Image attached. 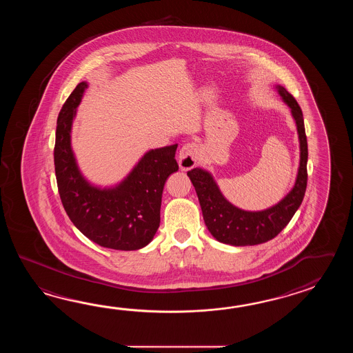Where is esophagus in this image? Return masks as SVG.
<instances>
[{"label":"esophagus","mask_w":353,"mask_h":353,"mask_svg":"<svg viewBox=\"0 0 353 353\" xmlns=\"http://www.w3.org/2000/svg\"><path fill=\"white\" fill-rule=\"evenodd\" d=\"M198 159V145L195 143H184L179 151V166L187 172L194 168Z\"/></svg>","instance_id":"obj_1"}]
</instances>
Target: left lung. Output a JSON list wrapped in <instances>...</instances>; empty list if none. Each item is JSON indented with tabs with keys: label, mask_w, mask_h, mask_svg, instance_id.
<instances>
[{
	"label": "left lung",
	"mask_w": 353,
	"mask_h": 353,
	"mask_svg": "<svg viewBox=\"0 0 353 353\" xmlns=\"http://www.w3.org/2000/svg\"><path fill=\"white\" fill-rule=\"evenodd\" d=\"M279 94L290 107L299 135L300 163L293 189L275 205L257 212L234 207L221 193L212 174L201 168L188 172L202 208L203 218L216 240L232 246H252L272 240L290 222L307 189V143L301 108L288 90L276 85Z\"/></svg>",
	"instance_id": "1"
}]
</instances>
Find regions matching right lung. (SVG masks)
<instances>
[{
  "instance_id": "right-lung-1",
  "label": "right lung",
  "mask_w": 353,
  "mask_h": 353,
  "mask_svg": "<svg viewBox=\"0 0 353 353\" xmlns=\"http://www.w3.org/2000/svg\"><path fill=\"white\" fill-rule=\"evenodd\" d=\"M87 87V82L75 87L57 121L54 165L60 199L73 225L99 246L121 251L145 248L160 225L166 179L179 169L178 145L148 151L114 187L92 185L81 173L70 145L77 107Z\"/></svg>"
}]
</instances>
